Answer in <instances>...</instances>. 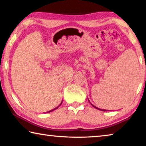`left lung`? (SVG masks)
Returning <instances> with one entry per match:
<instances>
[{
  "label": "left lung",
  "mask_w": 146,
  "mask_h": 146,
  "mask_svg": "<svg viewBox=\"0 0 146 146\" xmlns=\"http://www.w3.org/2000/svg\"><path fill=\"white\" fill-rule=\"evenodd\" d=\"M88 100H89V99H88ZM89 101H90V100H89ZM90 103H91V102H90ZM91 106H93V107H94V108H96V109H97V110H98L103 111H108V110H102V109H100V108H97V107H96V106H95L93 104H91Z\"/></svg>",
  "instance_id": "8db88e82"
}]
</instances>
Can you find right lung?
Listing matches in <instances>:
<instances>
[{
	"mask_svg": "<svg viewBox=\"0 0 146 146\" xmlns=\"http://www.w3.org/2000/svg\"><path fill=\"white\" fill-rule=\"evenodd\" d=\"M62 102L60 103V105H59L58 106V107H56V108H54V109H53V110H51V111H48V113H49V112H51V111H54V110H56V109H57L58 107H59V106H60L61 104H62Z\"/></svg>",
	"mask_w": 146,
	"mask_h": 146,
	"instance_id": "obj_1",
	"label": "right lung"
}]
</instances>
